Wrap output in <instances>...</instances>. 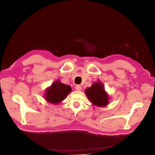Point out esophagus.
<instances>
[{
    "label": "esophagus",
    "instance_id": "obj_1",
    "mask_svg": "<svg viewBox=\"0 0 155 155\" xmlns=\"http://www.w3.org/2000/svg\"><path fill=\"white\" fill-rule=\"evenodd\" d=\"M75 88H76V91H81L82 87H81V85H76V87H75Z\"/></svg>",
    "mask_w": 155,
    "mask_h": 155
}]
</instances>
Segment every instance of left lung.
Returning a JSON list of instances; mask_svg holds the SVG:
<instances>
[{
    "instance_id": "8db88e82",
    "label": "left lung",
    "mask_w": 155,
    "mask_h": 155,
    "mask_svg": "<svg viewBox=\"0 0 155 155\" xmlns=\"http://www.w3.org/2000/svg\"><path fill=\"white\" fill-rule=\"evenodd\" d=\"M85 92L94 105L105 107L109 104V95L105 92L104 85L100 81L93 83L90 88L85 89Z\"/></svg>"
}]
</instances>
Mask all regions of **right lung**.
Masks as SVG:
<instances>
[{
	"mask_svg": "<svg viewBox=\"0 0 155 155\" xmlns=\"http://www.w3.org/2000/svg\"><path fill=\"white\" fill-rule=\"evenodd\" d=\"M71 92L72 88L69 85L57 80L46 88L45 99L50 104L57 105L63 101Z\"/></svg>",
	"mask_w": 155,
	"mask_h": 155,
	"instance_id": "1",
	"label": "right lung"
}]
</instances>
